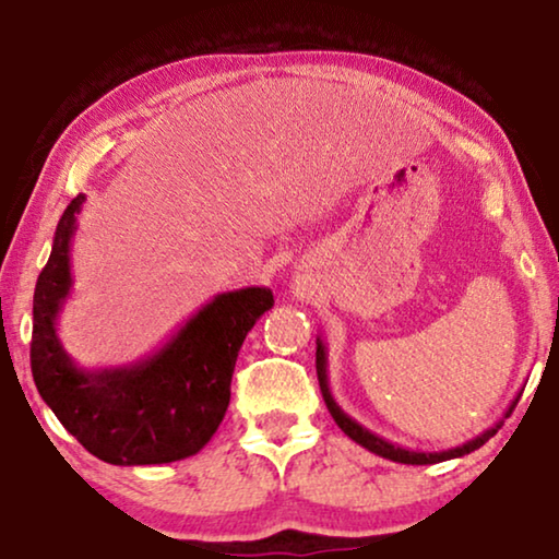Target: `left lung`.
I'll return each instance as SVG.
<instances>
[{
    "label": "left lung",
    "instance_id": "8db88e82",
    "mask_svg": "<svg viewBox=\"0 0 559 559\" xmlns=\"http://www.w3.org/2000/svg\"><path fill=\"white\" fill-rule=\"evenodd\" d=\"M316 343H318V348H316V369H318L320 392H323L325 407H328V412H331V417L335 419V425H338L341 430L346 432L350 440L358 442V445L366 448V450H371V453H377L381 457H386V461L407 463V465H432V463H442V461H453V457H463V455L473 453V450H478L480 445H486V442L491 440L496 432H499L501 423H496L493 427H488L486 432H480L473 440L463 442V445L448 448V450H438V453H423V450H409V448L394 445V442L379 438L377 432L366 430L364 425H358L354 417L346 415V412L338 407V402H335L333 394H331V386H328V350H325V343L320 341V335H318ZM514 404H511L509 412L514 409ZM509 412H507V417H509Z\"/></svg>",
    "mask_w": 559,
    "mask_h": 559
}]
</instances>
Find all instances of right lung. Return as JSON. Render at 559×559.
I'll return each mask as SVG.
<instances>
[{
    "mask_svg": "<svg viewBox=\"0 0 559 559\" xmlns=\"http://www.w3.org/2000/svg\"><path fill=\"white\" fill-rule=\"evenodd\" d=\"M68 203L33 297L35 386L68 432L111 465H157L195 455L218 430L247 333L274 305L270 287L221 293L155 354L117 369H81L58 338L71 295V243L81 205Z\"/></svg>",
    "mask_w": 559,
    "mask_h": 559,
    "instance_id": "add662e5",
    "label": "right lung"
}]
</instances>
